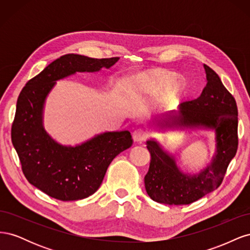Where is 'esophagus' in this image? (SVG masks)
I'll return each instance as SVG.
<instances>
[{
	"mask_svg": "<svg viewBox=\"0 0 250 250\" xmlns=\"http://www.w3.org/2000/svg\"><path fill=\"white\" fill-rule=\"evenodd\" d=\"M132 138H133L134 142L142 143L148 138V133H147V131H145L144 129H137V130L133 131Z\"/></svg>",
	"mask_w": 250,
	"mask_h": 250,
	"instance_id": "esophagus-1",
	"label": "esophagus"
}]
</instances>
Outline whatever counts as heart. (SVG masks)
<instances>
[{"mask_svg":"<svg viewBox=\"0 0 250 250\" xmlns=\"http://www.w3.org/2000/svg\"><path fill=\"white\" fill-rule=\"evenodd\" d=\"M171 74L163 70H154L152 72H149L145 76L146 85L151 93H158L161 92L162 88L166 86L171 81ZM180 89V84L177 81H172L171 84L168 87V94L169 95H176Z\"/></svg>","mask_w":250,"mask_h":250,"instance_id":"heart-1","label":"heart"}]
</instances>
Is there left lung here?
I'll return each instance as SVG.
<instances>
[{"label":"left lung","mask_w":250,"mask_h":250,"mask_svg":"<svg viewBox=\"0 0 250 250\" xmlns=\"http://www.w3.org/2000/svg\"><path fill=\"white\" fill-rule=\"evenodd\" d=\"M207 86L201 95L181 102L179 117L158 125L211 128L216 131L217 151L209 166L196 175L181 173L172 156L151 140L147 148L151 155L145 188L149 197L170 206L190 204L215 191L222 184L226 170L238 149V107L233 96L223 85L214 70L204 64Z\"/></svg>","instance_id":"obj_1"}]
</instances>
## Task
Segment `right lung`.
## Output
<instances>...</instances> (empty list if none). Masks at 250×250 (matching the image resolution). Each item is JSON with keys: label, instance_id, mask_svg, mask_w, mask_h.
Returning a JSON list of instances; mask_svg holds the SVG:
<instances>
[{"label": "right lung", "instance_id": "right-lung-1", "mask_svg": "<svg viewBox=\"0 0 250 250\" xmlns=\"http://www.w3.org/2000/svg\"><path fill=\"white\" fill-rule=\"evenodd\" d=\"M119 60L66 54L54 60L30 79L18 98L11 126V141L30 184L62 201L93 195L102 184L108 166L118 154L130 148L129 131L105 132L76 147L62 146L42 127V107L55 81L76 72H96Z\"/></svg>", "mask_w": 250, "mask_h": 250}]
</instances>
